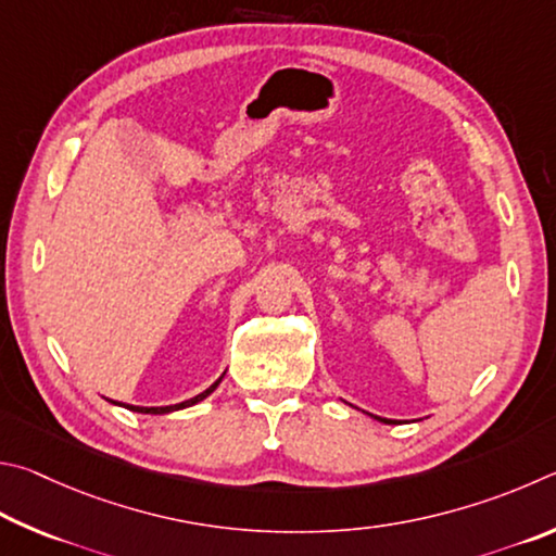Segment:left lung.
<instances>
[{
    "label": "left lung",
    "instance_id": "8db88e82",
    "mask_svg": "<svg viewBox=\"0 0 556 556\" xmlns=\"http://www.w3.org/2000/svg\"><path fill=\"white\" fill-rule=\"evenodd\" d=\"M376 420H381V422H391V420H386V417H376Z\"/></svg>",
    "mask_w": 556,
    "mask_h": 556
}]
</instances>
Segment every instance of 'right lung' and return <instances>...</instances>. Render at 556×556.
Masks as SVG:
<instances>
[{
  "label": "right lung",
  "instance_id": "obj_1",
  "mask_svg": "<svg viewBox=\"0 0 556 556\" xmlns=\"http://www.w3.org/2000/svg\"><path fill=\"white\" fill-rule=\"evenodd\" d=\"M222 381V378H219ZM219 381H214L207 391H202L200 395H194V397H190V401H185V403H178V405H165V407H136V405H126L129 407V410H134V413H149V415H165V413H173V410H182V407H190V405H194V403H200V401H204V397H207L214 388L219 386Z\"/></svg>",
  "mask_w": 556,
  "mask_h": 556
}]
</instances>
